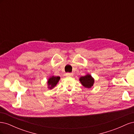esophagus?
I'll return each instance as SVG.
<instances>
[{"mask_svg":"<svg viewBox=\"0 0 134 134\" xmlns=\"http://www.w3.org/2000/svg\"><path fill=\"white\" fill-rule=\"evenodd\" d=\"M65 75L67 76H72V75H73V74L70 73V72H67V73L65 74Z\"/></svg>","mask_w":134,"mask_h":134,"instance_id":"1","label":"esophagus"}]
</instances>
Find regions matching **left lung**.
Listing matches in <instances>:
<instances>
[{
  "mask_svg": "<svg viewBox=\"0 0 134 134\" xmlns=\"http://www.w3.org/2000/svg\"><path fill=\"white\" fill-rule=\"evenodd\" d=\"M79 80L83 86L87 88H91L93 86V84H94V79L90 74H87L86 76H81Z\"/></svg>",
  "mask_w": 134,
  "mask_h": 134,
  "instance_id": "left-lung-1",
  "label": "left lung"
}]
</instances>
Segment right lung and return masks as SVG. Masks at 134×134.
Returning a JSON list of instances; mask_svg holds the SVG:
<instances>
[{
	"label": "right lung",
	"mask_w": 134,
	"mask_h": 134,
	"mask_svg": "<svg viewBox=\"0 0 134 134\" xmlns=\"http://www.w3.org/2000/svg\"><path fill=\"white\" fill-rule=\"evenodd\" d=\"M60 79V76H52V77H51V78L48 79V82H47L48 88L52 89L55 86H56V85L58 83Z\"/></svg>",
	"instance_id": "1"
}]
</instances>
